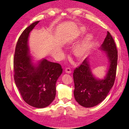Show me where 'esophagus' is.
I'll return each mask as SVG.
<instances>
[{
    "label": "esophagus",
    "mask_w": 129,
    "mask_h": 129,
    "mask_svg": "<svg viewBox=\"0 0 129 129\" xmlns=\"http://www.w3.org/2000/svg\"><path fill=\"white\" fill-rule=\"evenodd\" d=\"M65 73H67L68 74H71L72 73V70L70 68H67L65 69Z\"/></svg>",
    "instance_id": "1"
}]
</instances>
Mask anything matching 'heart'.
<instances>
[{"label":"heart","mask_w":129,"mask_h":129,"mask_svg":"<svg viewBox=\"0 0 129 129\" xmlns=\"http://www.w3.org/2000/svg\"><path fill=\"white\" fill-rule=\"evenodd\" d=\"M92 40V35H87L84 39L75 48L74 54L78 59L81 60L85 57L91 47Z\"/></svg>","instance_id":"1"}]
</instances>
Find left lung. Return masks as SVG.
<instances>
[{"instance_id": "8db88e82", "label": "left lung", "mask_w": 129, "mask_h": 129, "mask_svg": "<svg viewBox=\"0 0 129 129\" xmlns=\"http://www.w3.org/2000/svg\"><path fill=\"white\" fill-rule=\"evenodd\" d=\"M101 49L106 51L110 62L108 72L104 79L99 80L93 76L87 57L74 70L75 99L85 108H91L102 102L113 86L115 80L118 55L114 40L109 31Z\"/></svg>"}]
</instances>
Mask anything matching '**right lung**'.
Listing matches in <instances>:
<instances>
[{"instance_id": "1", "label": "right lung", "mask_w": 129, "mask_h": 129, "mask_svg": "<svg viewBox=\"0 0 129 129\" xmlns=\"http://www.w3.org/2000/svg\"><path fill=\"white\" fill-rule=\"evenodd\" d=\"M39 22L24 30L16 43L14 56V78L23 99L29 105L43 108L52 103L56 95V82L62 69L58 63L43 59L33 65L28 45L29 33Z\"/></svg>"}]
</instances>
